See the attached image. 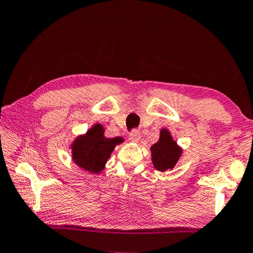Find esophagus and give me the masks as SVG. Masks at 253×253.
I'll return each mask as SVG.
<instances>
[{
  "label": "esophagus",
  "mask_w": 253,
  "mask_h": 253,
  "mask_svg": "<svg viewBox=\"0 0 253 253\" xmlns=\"http://www.w3.org/2000/svg\"><path fill=\"white\" fill-rule=\"evenodd\" d=\"M129 139L132 143H138L140 140V132L138 130H132L129 134Z\"/></svg>",
  "instance_id": "34e87169"
}]
</instances>
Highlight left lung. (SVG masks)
Listing matches in <instances>:
<instances>
[{
    "label": "left lung",
    "instance_id": "left-lung-1",
    "mask_svg": "<svg viewBox=\"0 0 253 253\" xmlns=\"http://www.w3.org/2000/svg\"><path fill=\"white\" fill-rule=\"evenodd\" d=\"M151 153L154 168L161 172H165L174 169L182 155L183 149L173 139L170 132L166 128H162L160 139L151 147Z\"/></svg>",
    "mask_w": 253,
    "mask_h": 253
}]
</instances>
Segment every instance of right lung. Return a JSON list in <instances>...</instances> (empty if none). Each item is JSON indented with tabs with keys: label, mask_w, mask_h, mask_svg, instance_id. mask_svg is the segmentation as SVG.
<instances>
[{
	"label": "right lung",
	"mask_w": 253,
	"mask_h": 253,
	"mask_svg": "<svg viewBox=\"0 0 253 253\" xmlns=\"http://www.w3.org/2000/svg\"><path fill=\"white\" fill-rule=\"evenodd\" d=\"M124 142L123 137L107 138L101 124H96L84 135H79L71 144L72 161L89 173H100L111 153Z\"/></svg>",
	"instance_id": "right-lung-1"
}]
</instances>
